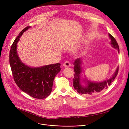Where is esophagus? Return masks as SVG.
I'll return each instance as SVG.
<instances>
[{"instance_id":"34e87169","label":"esophagus","mask_w":129,"mask_h":129,"mask_svg":"<svg viewBox=\"0 0 129 129\" xmlns=\"http://www.w3.org/2000/svg\"><path fill=\"white\" fill-rule=\"evenodd\" d=\"M71 63L70 62H69V61H66V62H65L63 64V66L65 67H70L71 66Z\"/></svg>"}]
</instances>
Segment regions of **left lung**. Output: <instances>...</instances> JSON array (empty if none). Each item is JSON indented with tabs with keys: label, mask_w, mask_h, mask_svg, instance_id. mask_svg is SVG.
I'll return each instance as SVG.
<instances>
[{
	"label": "left lung",
	"mask_w": 129,
	"mask_h": 129,
	"mask_svg": "<svg viewBox=\"0 0 129 129\" xmlns=\"http://www.w3.org/2000/svg\"><path fill=\"white\" fill-rule=\"evenodd\" d=\"M108 35L110 40V44L111 46L117 50L119 53V47L116 39L110 34L108 33ZM82 64L83 60L80 58H77L73 63L75 72L73 79V86L79 93L83 94L93 96L107 88L108 86L111 85L116 77L118 72L119 69L117 67L116 70L110 78L99 82H94L87 79L86 76L84 75Z\"/></svg>",
	"instance_id": "obj_1"
}]
</instances>
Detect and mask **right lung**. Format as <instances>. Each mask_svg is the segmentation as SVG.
Masks as SVG:
<instances>
[{"instance_id": "obj_1", "label": "right lung", "mask_w": 129, "mask_h": 129, "mask_svg": "<svg viewBox=\"0 0 129 129\" xmlns=\"http://www.w3.org/2000/svg\"><path fill=\"white\" fill-rule=\"evenodd\" d=\"M31 28L26 26L14 41L10 51L9 63L15 82L20 89L33 98L42 99L51 93L54 78L60 71V64L31 67L22 62L17 53V43L23 33Z\"/></svg>"}]
</instances>
